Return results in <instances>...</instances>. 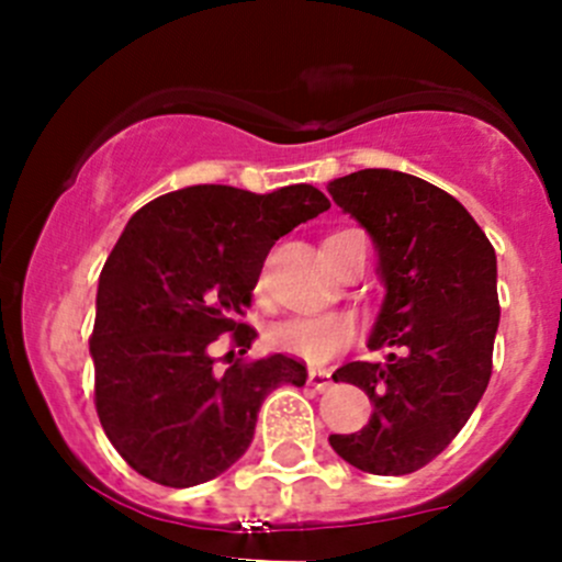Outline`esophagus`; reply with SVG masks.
Segmentation results:
<instances>
[{"label": "esophagus", "mask_w": 562, "mask_h": 562, "mask_svg": "<svg viewBox=\"0 0 562 562\" xmlns=\"http://www.w3.org/2000/svg\"><path fill=\"white\" fill-rule=\"evenodd\" d=\"M307 383L310 386H313L315 391H326V389H331V372H326V370H310L307 372Z\"/></svg>", "instance_id": "esophagus-1"}]
</instances>
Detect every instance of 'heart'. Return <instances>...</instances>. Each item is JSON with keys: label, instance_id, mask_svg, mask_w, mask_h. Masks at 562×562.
I'll return each instance as SVG.
<instances>
[{"label": "heart", "instance_id": "obj_1", "mask_svg": "<svg viewBox=\"0 0 562 562\" xmlns=\"http://www.w3.org/2000/svg\"><path fill=\"white\" fill-rule=\"evenodd\" d=\"M263 282V280H260ZM356 339V321L348 313L291 315L266 328V342L277 353L323 364L342 353Z\"/></svg>", "mask_w": 562, "mask_h": 562}]
</instances>
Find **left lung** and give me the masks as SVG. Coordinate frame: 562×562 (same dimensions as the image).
Returning a JSON list of instances; mask_svg holds the SVG:
<instances>
[{
  "label": "left lung",
  "mask_w": 562,
  "mask_h": 562,
  "mask_svg": "<svg viewBox=\"0 0 562 562\" xmlns=\"http://www.w3.org/2000/svg\"><path fill=\"white\" fill-rule=\"evenodd\" d=\"M328 192L378 247L386 302L370 350H389L386 361L334 372L370 396L372 416L328 443L364 473H413L457 438L490 383L501 321L495 247L454 195L418 176L364 168Z\"/></svg>",
  "instance_id": "obj_1"
}]
</instances>
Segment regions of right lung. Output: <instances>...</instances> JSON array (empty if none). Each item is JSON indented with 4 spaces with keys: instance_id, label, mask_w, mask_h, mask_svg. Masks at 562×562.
<instances>
[{
    "instance_id": "add662e5",
    "label": "right lung",
    "mask_w": 562,
    "mask_h": 562,
    "mask_svg": "<svg viewBox=\"0 0 562 562\" xmlns=\"http://www.w3.org/2000/svg\"><path fill=\"white\" fill-rule=\"evenodd\" d=\"M328 206L313 184L266 195L195 184L130 217L100 271L89 350L100 424L135 473L176 490L217 479L252 443L266 394L304 386L291 356L236 359L217 375L209 348L231 334L247 353L266 255Z\"/></svg>"
}]
</instances>
